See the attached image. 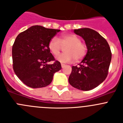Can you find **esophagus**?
<instances>
[{
    "label": "esophagus",
    "mask_w": 123,
    "mask_h": 123,
    "mask_svg": "<svg viewBox=\"0 0 123 123\" xmlns=\"http://www.w3.org/2000/svg\"><path fill=\"white\" fill-rule=\"evenodd\" d=\"M61 66H62V68H64V67H65V66H66V65H65V64L62 63V64H61Z\"/></svg>",
    "instance_id": "esophagus-1"
}]
</instances>
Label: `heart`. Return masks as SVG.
<instances>
[{
  "label": "heart",
  "instance_id": "obj_1",
  "mask_svg": "<svg viewBox=\"0 0 123 123\" xmlns=\"http://www.w3.org/2000/svg\"><path fill=\"white\" fill-rule=\"evenodd\" d=\"M49 49L54 55H57L65 47V53L56 57L61 63H70L75 59L80 60L85 56L87 52V46L81 41V38L73 34H65L60 39L53 37L49 43Z\"/></svg>",
  "mask_w": 123,
  "mask_h": 123
}]
</instances>
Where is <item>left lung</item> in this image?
<instances>
[{
	"label": "left lung",
	"instance_id": "1",
	"mask_svg": "<svg viewBox=\"0 0 123 123\" xmlns=\"http://www.w3.org/2000/svg\"><path fill=\"white\" fill-rule=\"evenodd\" d=\"M82 37L87 52L79 66H73L69 83L79 90L90 91L105 81L108 73L111 52L108 42L98 32L90 28L74 29Z\"/></svg>",
	"mask_w": 123,
	"mask_h": 123
}]
</instances>
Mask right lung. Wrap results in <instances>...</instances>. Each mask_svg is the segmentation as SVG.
Segmentation results:
<instances>
[{
    "label": "right lung",
    "mask_w": 123,
    "mask_h": 123,
    "mask_svg": "<svg viewBox=\"0 0 123 123\" xmlns=\"http://www.w3.org/2000/svg\"><path fill=\"white\" fill-rule=\"evenodd\" d=\"M59 29L32 26L19 33L12 47L13 68L18 78L32 88L49 85L54 74L60 70V63L55 60L49 49V43ZM55 60L53 64H48Z\"/></svg>",
    "instance_id": "obj_1"
}]
</instances>
